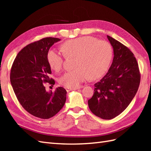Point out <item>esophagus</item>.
<instances>
[{
    "label": "esophagus",
    "mask_w": 151,
    "mask_h": 151,
    "mask_svg": "<svg viewBox=\"0 0 151 151\" xmlns=\"http://www.w3.org/2000/svg\"><path fill=\"white\" fill-rule=\"evenodd\" d=\"M81 88L80 87H78V88H65V89L67 90V91H69L70 90H76V89H80Z\"/></svg>",
    "instance_id": "esophagus-1"
}]
</instances>
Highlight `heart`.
<instances>
[{
    "mask_svg": "<svg viewBox=\"0 0 151 151\" xmlns=\"http://www.w3.org/2000/svg\"><path fill=\"white\" fill-rule=\"evenodd\" d=\"M61 49L66 57H76L75 69L60 78L61 85L78 88L89 77L95 80L103 76L110 68L113 59V49L106 41L92 36H83L66 41ZM47 59L50 68L59 72L63 66V58L54 50L48 51Z\"/></svg>",
    "mask_w": 151,
    "mask_h": 151,
    "instance_id": "1",
    "label": "heart"
}]
</instances>
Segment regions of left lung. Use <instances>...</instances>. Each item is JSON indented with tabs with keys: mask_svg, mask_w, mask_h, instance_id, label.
Listing matches in <instances>:
<instances>
[{
	"mask_svg": "<svg viewBox=\"0 0 151 151\" xmlns=\"http://www.w3.org/2000/svg\"><path fill=\"white\" fill-rule=\"evenodd\" d=\"M107 37L114 49L113 62L106 75L95 84L94 93L88 100V106L96 116L111 119L132 101L139 88L141 75L132 51L113 37Z\"/></svg>",
	"mask_w": 151,
	"mask_h": 151,
	"instance_id": "8db88e82",
	"label": "left lung"
}]
</instances>
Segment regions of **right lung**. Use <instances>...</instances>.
Listing matches in <instances>:
<instances>
[{
  "instance_id": "right-lung-1",
  "label": "right lung",
  "mask_w": 151,
  "mask_h": 151,
  "mask_svg": "<svg viewBox=\"0 0 151 151\" xmlns=\"http://www.w3.org/2000/svg\"><path fill=\"white\" fill-rule=\"evenodd\" d=\"M56 37H45L24 47L15 58L10 70V82L19 103L35 117L49 119L62 109L66 101L67 91L58 87L47 92L44 84H55L49 77L51 69L47 54Z\"/></svg>"
}]
</instances>
